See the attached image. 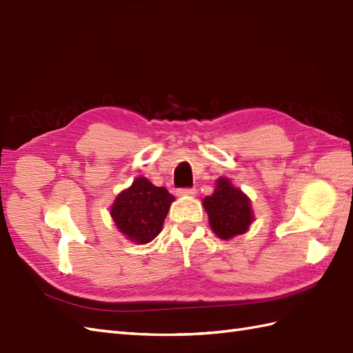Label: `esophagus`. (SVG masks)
<instances>
[{"label":"esophagus","instance_id":"obj_1","mask_svg":"<svg viewBox=\"0 0 353 353\" xmlns=\"http://www.w3.org/2000/svg\"><path fill=\"white\" fill-rule=\"evenodd\" d=\"M178 196H194L196 194V189H178Z\"/></svg>","mask_w":353,"mask_h":353}]
</instances>
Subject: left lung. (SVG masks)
<instances>
[{
  "instance_id": "obj_1",
  "label": "left lung",
  "mask_w": 353,
  "mask_h": 353,
  "mask_svg": "<svg viewBox=\"0 0 353 353\" xmlns=\"http://www.w3.org/2000/svg\"><path fill=\"white\" fill-rule=\"evenodd\" d=\"M208 214L211 230L222 240H230L249 230L254 221L250 199L228 178H219L211 196L202 202Z\"/></svg>"
}]
</instances>
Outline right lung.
Instances as JSON below:
<instances>
[{
	"label": "right lung",
	"instance_id": "obj_1",
	"mask_svg": "<svg viewBox=\"0 0 353 353\" xmlns=\"http://www.w3.org/2000/svg\"><path fill=\"white\" fill-rule=\"evenodd\" d=\"M174 196L164 187H157L140 176L131 187L117 194L110 214L123 236L137 245L152 241L161 231Z\"/></svg>",
	"mask_w": 353,
	"mask_h": 353
}]
</instances>
